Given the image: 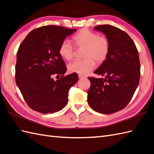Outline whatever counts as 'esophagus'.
Returning <instances> with one entry per match:
<instances>
[{
    "label": "esophagus",
    "mask_w": 154,
    "mask_h": 154,
    "mask_svg": "<svg viewBox=\"0 0 154 154\" xmlns=\"http://www.w3.org/2000/svg\"><path fill=\"white\" fill-rule=\"evenodd\" d=\"M78 77H79V78H85V76L82 75V74H78Z\"/></svg>",
    "instance_id": "obj_1"
}]
</instances>
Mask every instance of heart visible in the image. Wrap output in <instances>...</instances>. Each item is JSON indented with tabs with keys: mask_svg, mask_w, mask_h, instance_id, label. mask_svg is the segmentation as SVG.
Returning <instances> with one entry per match:
<instances>
[{
	"mask_svg": "<svg viewBox=\"0 0 154 154\" xmlns=\"http://www.w3.org/2000/svg\"><path fill=\"white\" fill-rule=\"evenodd\" d=\"M72 41L76 49H84L83 51V60H75L68 66L70 72L79 74H87L99 63L105 61L109 54L110 42L109 39L103 35L88 29H81L73 36ZM75 48L67 40L62 41L58 53L60 57L66 60H71L75 54Z\"/></svg>",
	"mask_w": 154,
	"mask_h": 154,
	"instance_id": "b5f03b06",
	"label": "heart"
}]
</instances>
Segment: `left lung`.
<instances>
[{"mask_svg": "<svg viewBox=\"0 0 154 154\" xmlns=\"http://www.w3.org/2000/svg\"><path fill=\"white\" fill-rule=\"evenodd\" d=\"M110 42L108 57L94 73L105 78L88 77L87 101L99 113L109 114L123 109L132 98L140 78V62L136 45L124 31L105 24L94 27Z\"/></svg>", "mask_w": 154, "mask_h": 154, "instance_id": "1", "label": "left lung"}]
</instances>
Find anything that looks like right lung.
Here are the masks:
<instances>
[{
  "label": "right lung",
  "instance_id": "1",
  "mask_svg": "<svg viewBox=\"0 0 154 154\" xmlns=\"http://www.w3.org/2000/svg\"><path fill=\"white\" fill-rule=\"evenodd\" d=\"M76 29L45 26L31 31L19 46L15 66L16 83L31 109L42 114L62 110L69 91L78 80L76 73L65 76L66 63L58 49ZM54 75L60 78L54 81Z\"/></svg>",
  "mask_w": 154,
  "mask_h": 154
}]
</instances>
